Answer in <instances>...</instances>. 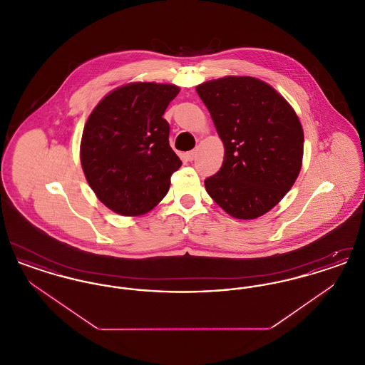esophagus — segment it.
Returning <instances> with one entry per match:
<instances>
[{
    "instance_id": "1",
    "label": "esophagus",
    "mask_w": 365,
    "mask_h": 365,
    "mask_svg": "<svg viewBox=\"0 0 365 365\" xmlns=\"http://www.w3.org/2000/svg\"><path fill=\"white\" fill-rule=\"evenodd\" d=\"M195 156H197V150H195V149H192V150L186 153V158H187L189 161H192V160L195 158Z\"/></svg>"
}]
</instances>
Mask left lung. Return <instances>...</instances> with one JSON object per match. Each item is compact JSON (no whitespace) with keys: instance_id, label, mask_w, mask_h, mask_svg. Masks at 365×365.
I'll list each match as a JSON object with an SVG mask.
<instances>
[{"instance_id":"8db88e82","label":"left lung","mask_w":365,"mask_h":365,"mask_svg":"<svg viewBox=\"0 0 365 365\" xmlns=\"http://www.w3.org/2000/svg\"><path fill=\"white\" fill-rule=\"evenodd\" d=\"M225 145L219 173L205 179L212 200L235 219H257L294 185L304 130L293 106L268 83L225 76L195 87Z\"/></svg>"}]
</instances>
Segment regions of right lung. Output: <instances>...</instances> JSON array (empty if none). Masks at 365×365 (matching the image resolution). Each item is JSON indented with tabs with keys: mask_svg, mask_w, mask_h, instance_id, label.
<instances>
[{
	"mask_svg": "<svg viewBox=\"0 0 365 365\" xmlns=\"http://www.w3.org/2000/svg\"><path fill=\"white\" fill-rule=\"evenodd\" d=\"M179 91L168 83L133 82L108 93L90 113L81 163L91 190L115 213L145 215L170 190L182 161L163 115Z\"/></svg>",
	"mask_w": 365,
	"mask_h": 365,
	"instance_id": "right-lung-1",
	"label": "right lung"
}]
</instances>
